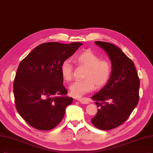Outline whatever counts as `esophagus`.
<instances>
[{
    "mask_svg": "<svg viewBox=\"0 0 153 153\" xmlns=\"http://www.w3.org/2000/svg\"><path fill=\"white\" fill-rule=\"evenodd\" d=\"M78 101L80 102L81 103H83V104H88V103H89L88 100L86 99V98H81V99H80L78 100Z\"/></svg>",
    "mask_w": 153,
    "mask_h": 153,
    "instance_id": "1",
    "label": "esophagus"
}]
</instances>
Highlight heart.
Listing matches in <instances>:
<instances>
[{
	"label": "heart",
	"mask_w": 153,
	"mask_h": 153,
	"mask_svg": "<svg viewBox=\"0 0 153 153\" xmlns=\"http://www.w3.org/2000/svg\"><path fill=\"white\" fill-rule=\"evenodd\" d=\"M75 62L79 66L86 68L83 78L76 80L70 86L71 95L76 98L82 97L85 94L96 88L105 85L111 78L112 73L111 63L107 59H100V56L90 50L83 51L74 58ZM60 71L65 80L70 81L73 78V66L66 59L60 66Z\"/></svg>",
	"instance_id": "obj_1"
}]
</instances>
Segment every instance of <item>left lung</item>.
Returning <instances> with one entry per match:
<instances>
[{
    "label": "left lung",
    "instance_id": "1",
    "mask_svg": "<svg viewBox=\"0 0 153 153\" xmlns=\"http://www.w3.org/2000/svg\"><path fill=\"white\" fill-rule=\"evenodd\" d=\"M95 43L108 54L112 73L105 86L91 97L99 109L91 122L98 129L107 131L123 124L137 106L140 80L133 62L119 48L107 42Z\"/></svg>",
    "mask_w": 153,
    "mask_h": 153
}]
</instances>
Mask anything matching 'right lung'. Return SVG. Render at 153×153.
Returning <instances> with one entry per match:
<instances>
[{
  "label": "right lung",
  "mask_w": 153,
  "mask_h": 153,
  "mask_svg": "<svg viewBox=\"0 0 153 153\" xmlns=\"http://www.w3.org/2000/svg\"><path fill=\"white\" fill-rule=\"evenodd\" d=\"M82 42H45L35 48L19 64L13 90L17 112L36 129L51 130L63 119L73 98L65 96L60 66Z\"/></svg>",
  "instance_id": "obj_1"
}]
</instances>
